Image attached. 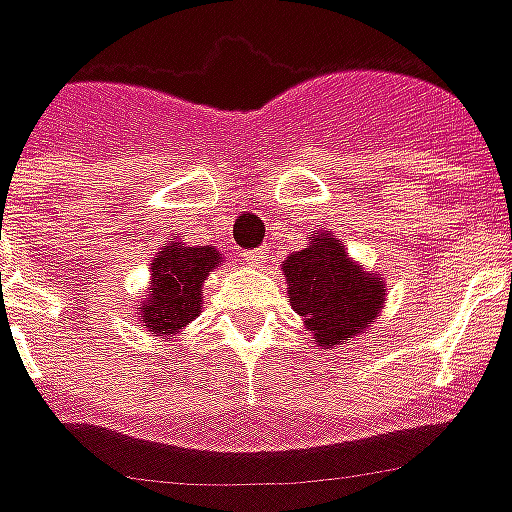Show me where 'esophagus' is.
Wrapping results in <instances>:
<instances>
[{
  "instance_id": "obj_1",
  "label": "esophagus",
  "mask_w": 512,
  "mask_h": 512,
  "mask_svg": "<svg viewBox=\"0 0 512 512\" xmlns=\"http://www.w3.org/2000/svg\"><path fill=\"white\" fill-rule=\"evenodd\" d=\"M246 263H252V266H263L268 263V257H271V246H257V249H249L244 252Z\"/></svg>"
}]
</instances>
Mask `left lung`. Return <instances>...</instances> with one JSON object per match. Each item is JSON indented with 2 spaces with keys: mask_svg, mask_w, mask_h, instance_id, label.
<instances>
[{
  "mask_svg": "<svg viewBox=\"0 0 512 512\" xmlns=\"http://www.w3.org/2000/svg\"><path fill=\"white\" fill-rule=\"evenodd\" d=\"M290 285V307L307 321L315 340L326 345H343L376 321L384 301V288L373 274L354 266L345 249L332 235L312 238L307 249L290 255L285 263Z\"/></svg>",
  "mask_w": 512,
  "mask_h": 512,
  "instance_id": "1",
  "label": "left lung"
}]
</instances>
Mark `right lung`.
<instances>
[{
	"mask_svg": "<svg viewBox=\"0 0 512 512\" xmlns=\"http://www.w3.org/2000/svg\"><path fill=\"white\" fill-rule=\"evenodd\" d=\"M216 263H222V257L213 246H167L150 263V296L145 307L139 304V318L147 332L164 337L194 321L200 315L202 279L216 268Z\"/></svg>",
	"mask_w": 512,
	"mask_h": 512,
	"instance_id": "1",
	"label": "right lung"
}]
</instances>
